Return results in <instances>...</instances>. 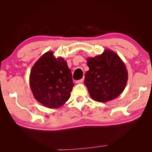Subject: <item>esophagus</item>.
<instances>
[{
	"label": "esophagus",
	"instance_id": "1",
	"mask_svg": "<svg viewBox=\"0 0 152 152\" xmlns=\"http://www.w3.org/2000/svg\"><path fill=\"white\" fill-rule=\"evenodd\" d=\"M84 79H80V80H77V81H76V83H77V84H81V83H82V82H84Z\"/></svg>",
	"mask_w": 152,
	"mask_h": 152
}]
</instances>
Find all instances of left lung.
I'll return each mask as SVG.
<instances>
[{
	"label": "left lung",
	"mask_w": 152,
	"mask_h": 152,
	"mask_svg": "<svg viewBox=\"0 0 152 152\" xmlns=\"http://www.w3.org/2000/svg\"><path fill=\"white\" fill-rule=\"evenodd\" d=\"M89 70L85 75L84 84L91 98L107 102L117 98L124 90L128 80L125 64L110 49L94 58H87Z\"/></svg>",
	"instance_id": "8db88e82"
}]
</instances>
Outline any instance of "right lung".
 <instances>
[{
	"label": "right lung",
	"mask_w": 152,
	"mask_h": 152,
	"mask_svg": "<svg viewBox=\"0 0 152 152\" xmlns=\"http://www.w3.org/2000/svg\"><path fill=\"white\" fill-rule=\"evenodd\" d=\"M30 86L37 102L49 108H58L70 98L74 84L66 61L48 51L32 66Z\"/></svg>",
	"instance_id": "right-lung-1"
}]
</instances>
